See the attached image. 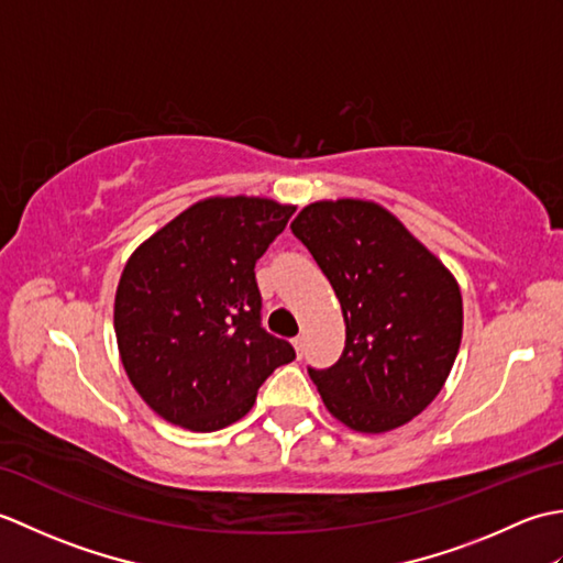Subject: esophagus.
Returning <instances> with one entry per match:
<instances>
[{"instance_id": "esophagus-1", "label": "esophagus", "mask_w": 563, "mask_h": 563, "mask_svg": "<svg viewBox=\"0 0 563 563\" xmlns=\"http://www.w3.org/2000/svg\"><path fill=\"white\" fill-rule=\"evenodd\" d=\"M292 345H295V353H297V357H302V353H305V336H297V339H292Z\"/></svg>"}]
</instances>
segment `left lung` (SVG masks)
<instances>
[{
  "label": "left lung",
  "instance_id": "8db88e82",
  "mask_svg": "<svg viewBox=\"0 0 563 563\" xmlns=\"http://www.w3.org/2000/svg\"><path fill=\"white\" fill-rule=\"evenodd\" d=\"M341 302L336 365L309 367L333 418L387 433L433 401L460 351L462 292L433 251L373 200H317L290 224Z\"/></svg>",
  "mask_w": 563,
  "mask_h": 563
}]
</instances>
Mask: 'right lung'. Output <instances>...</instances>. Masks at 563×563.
Here are the masks:
<instances>
[{
	"mask_svg": "<svg viewBox=\"0 0 563 563\" xmlns=\"http://www.w3.org/2000/svg\"><path fill=\"white\" fill-rule=\"evenodd\" d=\"M295 206L256 196L198 200L145 239L115 290L118 353L164 421L212 433L251 411L288 341L261 327L254 266Z\"/></svg>",
	"mask_w": 563,
	"mask_h": 563,
	"instance_id": "right-lung-1",
	"label": "right lung"
}]
</instances>
